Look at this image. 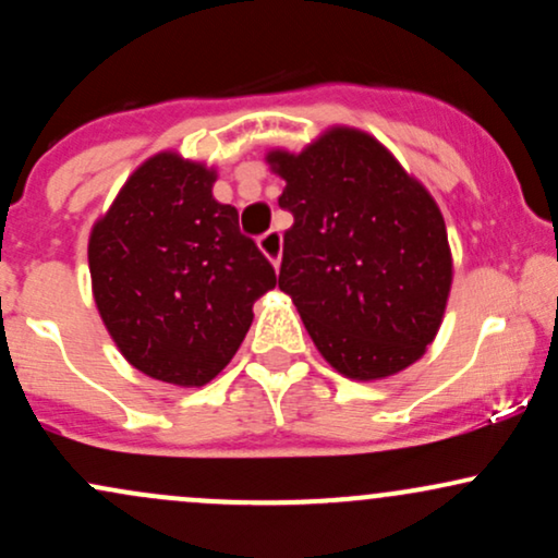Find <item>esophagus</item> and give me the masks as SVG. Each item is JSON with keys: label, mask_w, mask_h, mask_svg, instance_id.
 Instances as JSON below:
<instances>
[{"label": "esophagus", "mask_w": 558, "mask_h": 558, "mask_svg": "<svg viewBox=\"0 0 558 558\" xmlns=\"http://www.w3.org/2000/svg\"><path fill=\"white\" fill-rule=\"evenodd\" d=\"M259 248L275 267H280V257H283V235L278 230H267L265 235H259Z\"/></svg>", "instance_id": "obj_1"}]
</instances>
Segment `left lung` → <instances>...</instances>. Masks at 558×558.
<instances>
[{"mask_svg":"<svg viewBox=\"0 0 558 558\" xmlns=\"http://www.w3.org/2000/svg\"><path fill=\"white\" fill-rule=\"evenodd\" d=\"M293 215L278 286L332 369L383 380L414 364L444 323L453 262L430 191L386 146L336 125L299 155L267 151Z\"/></svg>","mask_w":558,"mask_h":558,"instance_id":"obj_1","label":"left lung"}]
</instances>
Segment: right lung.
<instances>
[{
	"label": "right lung",
	"instance_id": "right-lung-1",
	"mask_svg": "<svg viewBox=\"0 0 558 558\" xmlns=\"http://www.w3.org/2000/svg\"><path fill=\"white\" fill-rule=\"evenodd\" d=\"M217 172L159 151L133 170L88 235L101 323L138 373L207 386L233 360L275 270L213 196Z\"/></svg>",
	"mask_w": 558,
	"mask_h": 558
}]
</instances>
